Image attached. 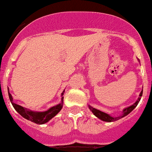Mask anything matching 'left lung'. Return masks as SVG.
<instances>
[{"label":"left lung","instance_id":"1","mask_svg":"<svg viewBox=\"0 0 152 152\" xmlns=\"http://www.w3.org/2000/svg\"><path fill=\"white\" fill-rule=\"evenodd\" d=\"M138 61H139V62H140L139 59H138ZM142 92H143V90H142L141 93L139 94V97L138 98V100L135 101V103H133L132 105L129 106V107H126V108L123 109V113H122L121 115H119V116H110V114L107 113L103 112V111H101V110H97V109H96V108H94V107H91V105H88V108L90 109V110H91V112L94 113V115L95 116H96L98 119H100V120H102V121L107 122V123L115 122V121H116V120H119V119H120L121 118H123L124 116H127L128 114H129L136 107V106L138 105V103H139V101H140L141 96H142Z\"/></svg>","mask_w":152,"mask_h":152}]
</instances>
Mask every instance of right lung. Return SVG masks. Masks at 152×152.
<instances>
[{
  "mask_svg": "<svg viewBox=\"0 0 152 152\" xmlns=\"http://www.w3.org/2000/svg\"><path fill=\"white\" fill-rule=\"evenodd\" d=\"M8 91V95H9V98H10V100L11 102L12 105H13V108L15 109L16 111H17L18 113H20L21 116L23 118H25L26 119L29 120V121L33 122V123H36V124L42 125L44 124V123H46L52 119V118L56 116L58 113L60 112L63 107V100H64V91H63V92L61 93V99L60 103L57 104V105L54 106V107H52L47 110L45 111H42V112H38V111H33L30 110L29 109L25 108V107H23L21 106L18 105L17 103H13V96L10 94V91H9V88H7Z\"/></svg>",
  "mask_w": 152,
  "mask_h": 152,
  "instance_id": "obj_1",
  "label": "right lung"
}]
</instances>
